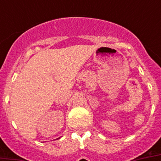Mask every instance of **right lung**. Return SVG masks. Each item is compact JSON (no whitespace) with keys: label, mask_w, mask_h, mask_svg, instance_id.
Here are the masks:
<instances>
[{"label":"right lung","mask_w":161,"mask_h":161,"mask_svg":"<svg viewBox=\"0 0 161 161\" xmlns=\"http://www.w3.org/2000/svg\"><path fill=\"white\" fill-rule=\"evenodd\" d=\"M58 139H60V138H58Z\"/></svg>","instance_id":"right-lung-1"}]
</instances>
